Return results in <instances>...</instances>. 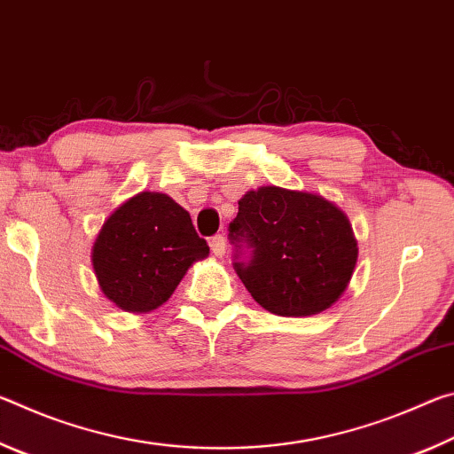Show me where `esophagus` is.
<instances>
[{
    "label": "esophagus",
    "mask_w": 454,
    "mask_h": 454,
    "mask_svg": "<svg viewBox=\"0 0 454 454\" xmlns=\"http://www.w3.org/2000/svg\"><path fill=\"white\" fill-rule=\"evenodd\" d=\"M210 248L214 252V256L222 258V256H224V252H226V238L220 236V234L214 236L210 240Z\"/></svg>",
    "instance_id": "esophagus-1"
}]
</instances>
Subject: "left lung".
I'll return each instance as SVG.
<instances>
[{
	"mask_svg": "<svg viewBox=\"0 0 454 454\" xmlns=\"http://www.w3.org/2000/svg\"><path fill=\"white\" fill-rule=\"evenodd\" d=\"M230 238L252 248L234 268L252 298L278 317H312L348 288L358 260L352 224L314 192L260 186L238 200Z\"/></svg>",
	"mask_w": 454,
	"mask_h": 454,
	"instance_id": "obj_1",
	"label": "left lung"
}]
</instances>
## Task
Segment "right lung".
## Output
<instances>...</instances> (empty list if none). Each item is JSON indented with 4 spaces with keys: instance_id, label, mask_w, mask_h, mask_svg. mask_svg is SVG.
I'll return each mask as SVG.
<instances>
[{
    "instance_id": "right-lung-1",
    "label": "right lung",
    "mask_w": 454,
    "mask_h": 454,
    "mask_svg": "<svg viewBox=\"0 0 454 454\" xmlns=\"http://www.w3.org/2000/svg\"><path fill=\"white\" fill-rule=\"evenodd\" d=\"M208 254L178 202L162 192H140L106 218L91 246V266L107 301L145 314L162 306L188 268Z\"/></svg>"
}]
</instances>
